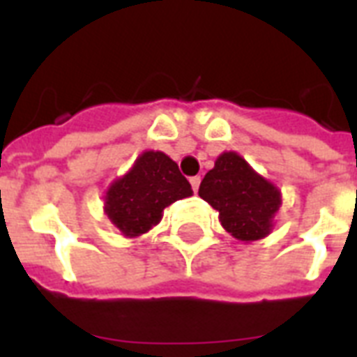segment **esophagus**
I'll use <instances>...</instances> for the list:
<instances>
[{
	"instance_id": "esophagus-1",
	"label": "esophagus",
	"mask_w": 357,
	"mask_h": 357,
	"mask_svg": "<svg viewBox=\"0 0 357 357\" xmlns=\"http://www.w3.org/2000/svg\"><path fill=\"white\" fill-rule=\"evenodd\" d=\"M200 176H192V178H190V185H192V190H195V192L198 190V187H200Z\"/></svg>"
}]
</instances>
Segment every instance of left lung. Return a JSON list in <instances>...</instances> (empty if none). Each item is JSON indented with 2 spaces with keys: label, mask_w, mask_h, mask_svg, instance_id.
Returning <instances> with one entry per match:
<instances>
[{
  "label": "left lung",
  "mask_w": 357,
  "mask_h": 357,
  "mask_svg": "<svg viewBox=\"0 0 357 357\" xmlns=\"http://www.w3.org/2000/svg\"><path fill=\"white\" fill-rule=\"evenodd\" d=\"M198 195L217 209L220 224L241 241L268 235L282 204L276 187L257 176L234 151L218 157L215 168L202 179Z\"/></svg>",
  "instance_id": "obj_1"
}]
</instances>
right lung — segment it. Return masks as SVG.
<instances>
[{"mask_svg":"<svg viewBox=\"0 0 357 357\" xmlns=\"http://www.w3.org/2000/svg\"><path fill=\"white\" fill-rule=\"evenodd\" d=\"M192 195L178 165L162 151H144L123 178L107 190L105 213L128 237L146 234L162 217V209Z\"/></svg>","mask_w":357,"mask_h":357,"instance_id":"1","label":"right lung"}]
</instances>
